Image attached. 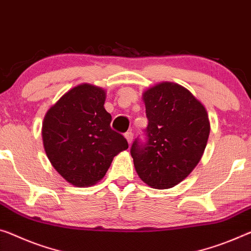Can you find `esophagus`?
<instances>
[{"mask_svg":"<svg viewBox=\"0 0 251 251\" xmlns=\"http://www.w3.org/2000/svg\"><path fill=\"white\" fill-rule=\"evenodd\" d=\"M125 137H126V141H128V144H129V145L132 144V140H133V133L131 132V131H129V132H126V133H125Z\"/></svg>","mask_w":251,"mask_h":251,"instance_id":"34e87169","label":"esophagus"}]
</instances>
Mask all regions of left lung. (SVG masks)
<instances>
[{
  "mask_svg": "<svg viewBox=\"0 0 251 251\" xmlns=\"http://www.w3.org/2000/svg\"><path fill=\"white\" fill-rule=\"evenodd\" d=\"M142 100L149 121L147 141H133L134 168L150 187H174L201 160L210 134L209 115L187 88L173 82L149 87Z\"/></svg>",
  "mask_w": 251,
  "mask_h": 251,
  "instance_id": "8db88e82",
  "label": "left lung"
}]
</instances>
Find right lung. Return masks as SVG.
Returning a JSON list of instances; mask_svg holds the SVG:
<instances>
[{
    "instance_id": "obj_1",
    "label": "right lung",
    "mask_w": 251,
    "mask_h": 251,
    "mask_svg": "<svg viewBox=\"0 0 251 251\" xmlns=\"http://www.w3.org/2000/svg\"><path fill=\"white\" fill-rule=\"evenodd\" d=\"M102 87L79 84L47 111L42 142L58 174L77 187L92 186L106 174L114 156L128 149L122 134L111 129Z\"/></svg>"
}]
</instances>
